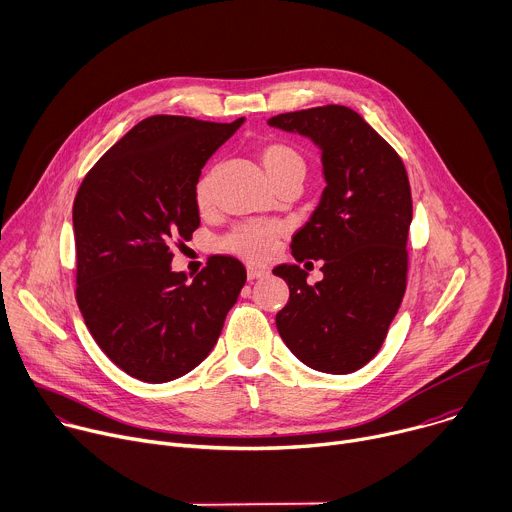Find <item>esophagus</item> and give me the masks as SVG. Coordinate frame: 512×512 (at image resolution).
<instances>
[{"mask_svg": "<svg viewBox=\"0 0 512 512\" xmlns=\"http://www.w3.org/2000/svg\"><path fill=\"white\" fill-rule=\"evenodd\" d=\"M248 280H258V278H264L266 276V272L264 270H260V268H254V266H248Z\"/></svg>", "mask_w": 512, "mask_h": 512, "instance_id": "obj_1", "label": "esophagus"}]
</instances>
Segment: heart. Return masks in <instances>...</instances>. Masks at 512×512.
Wrapping results in <instances>:
<instances>
[{"label": "heart", "mask_w": 512, "mask_h": 512, "mask_svg": "<svg viewBox=\"0 0 512 512\" xmlns=\"http://www.w3.org/2000/svg\"><path fill=\"white\" fill-rule=\"evenodd\" d=\"M260 161L262 167L268 175V179L278 187L286 181H302L306 163L300 151L288 143L282 141H270L260 147ZM212 185H214V175L206 173L203 175L193 191L195 197V206L199 210L208 208L212 201ZM282 228L278 224H262V222H252V224H242L234 228L224 240L222 248L230 254L240 256L242 260H248L252 264H264L268 262L280 242Z\"/></svg>", "instance_id": "1"}]
</instances>
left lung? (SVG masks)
Here are the masks:
<instances>
[{
  "instance_id": "left-lung-1",
  "label": "left lung",
  "mask_w": 512,
  "mask_h": 512,
  "mask_svg": "<svg viewBox=\"0 0 512 512\" xmlns=\"http://www.w3.org/2000/svg\"><path fill=\"white\" fill-rule=\"evenodd\" d=\"M268 125L313 139L327 181L290 244L296 262L323 260V280L309 284L296 264L272 270L290 290L276 329L304 365L353 373L381 349L405 294L410 179L395 149L349 107L284 113Z\"/></svg>"
}]
</instances>
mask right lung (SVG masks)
<instances>
[{"label":"right lung","mask_w":512,"mask_h":512,"mask_svg":"<svg viewBox=\"0 0 512 512\" xmlns=\"http://www.w3.org/2000/svg\"><path fill=\"white\" fill-rule=\"evenodd\" d=\"M244 123L155 115L102 155L74 197L76 302L117 367L165 383L214 349L246 282L232 256H214L191 282L171 270L173 246L199 226L201 167Z\"/></svg>","instance_id":"obj_1"}]
</instances>
